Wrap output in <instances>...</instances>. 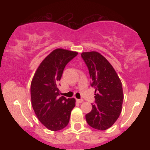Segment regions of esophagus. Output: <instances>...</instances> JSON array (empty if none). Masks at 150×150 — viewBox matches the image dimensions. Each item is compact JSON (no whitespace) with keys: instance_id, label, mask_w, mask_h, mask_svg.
Masks as SVG:
<instances>
[{"instance_id":"1","label":"esophagus","mask_w":150,"mask_h":150,"mask_svg":"<svg viewBox=\"0 0 150 150\" xmlns=\"http://www.w3.org/2000/svg\"><path fill=\"white\" fill-rule=\"evenodd\" d=\"M77 101L78 103H82L83 102V100L82 99H77Z\"/></svg>"}]
</instances>
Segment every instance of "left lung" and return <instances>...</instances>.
Listing matches in <instances>:
<instances>
[{"instance_id":"left-lung-1","label":"left lung","mask_w":150,"mask_h":150,"mask_svg":"<svg viewBox=\"0 0 150 150\" xmlns=\"http://www.w3.org/2000/svg\"><path fill=\"white\" fill-rule=\"evenodd\" d=\"M88 68L95 89V104L86 114L87 123L93 128L105 130L111 128L122 111L123 92L122 83L116 70L101 53L89 51L81 53Z\"/></svg>"}]
</instances>
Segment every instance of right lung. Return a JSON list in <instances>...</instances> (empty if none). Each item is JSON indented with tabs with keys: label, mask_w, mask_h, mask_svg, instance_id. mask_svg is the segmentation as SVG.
I'll return each instance as SVG.
<instances>
[{
	"label": "right lung",
	"mask_w": 150,
	"mask_h": 150,
	"mask_svg": "<svg viewBox=\"0 0 150 150\" xmlns=\"http://www.w3.org/2000/svg\"><path fill=\"white\" fill-rule=\"evenodd\" d=\"M76 51L56 49L43 60L31 83V100L36 116L46 128L58 131L65 128L75 106L74 98L66 99L58 89L65 65L77 55Z\"/></svg>",
	"instance_id": "obj_1"
}]
</instances>
